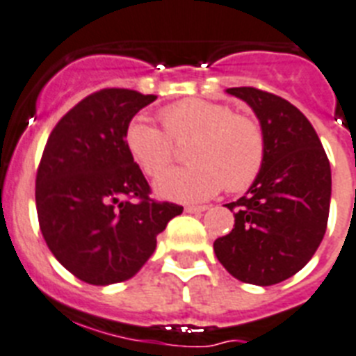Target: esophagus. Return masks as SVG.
<instances>
[{
	"label": "esophagus",
	"instance_id": "1",
	"mask_svg": "<svg viewBox=\"0 0 356 356\" xmlns=\"http://www.w3.org/2000/svg\"><path fill=\"white\" fill-rule=\"evenodd\" d=\"M188 213H201L204 212V210H208L207 204H186V208H184Z\"/></svg>",
	"mask_w": 356,
	"mask_h": 356
}]
</instances>
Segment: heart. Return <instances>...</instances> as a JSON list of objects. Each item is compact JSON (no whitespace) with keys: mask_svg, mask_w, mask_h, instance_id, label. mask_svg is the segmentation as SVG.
Here are the masks:
<instances>
[{"mask_svg":"<svg viewBox=\"0 0 356 356\" xmlns=\"http://www.w3.org/2000/svg\"><path fill=\"white\" fill-rule=\"evenodd\" d=\"M163 124L166 132L148 118H135L126 129V148L149 177L168 168L176 142L193 140L188 149L193 164L155 181L161 197L203 201L225 186L241 192L258 177L265 161V133L256 118L234 113L225 104L184 100L164 109Z\"/></svg>","mask_w":356,"mask_h":356,"instance_id":"heart-1","label":"heart"}]
</instances>
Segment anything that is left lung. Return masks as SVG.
<instances>
[{
  "label": "left lung",
  "instance_id": "1",
  "mask_svg": "<svg viewBox=\"0 0 356 356\" xmlns=\"http://www.w3.org/2000/svg\"><path fill=\"white\" fill-rule=\"evenodd\" d=\"M252 108L265 133V161L234 212L232 232L213 252L239 282L274 285L302 270L320 247L331 203V166L305 115L285 98L256 88H230Z\"/></svg>",
  "mask_w": 356,
  "mask_h": 356
}]
</instances>
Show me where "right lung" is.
Instances as JSON below:
<instances>
[{
    "instance_id": "1",
    "label": "right lung",
    "mask_w": 356,
    "mask_h": 356,
    "mask_svg": "<svg viewBox=\"0 0 356 356\" xmlns=\"http://www.w3.org/2000/svg\"><path fill=\"white\" fill-rule=\"evenodd\" d=\"M100 89L60 118L36 173L40 230L54 258L91 285L126 282L155 252L157 236L183 207L149 197L126 148L131 118L155 100Z\"/></svg>"
}]
</instances>
